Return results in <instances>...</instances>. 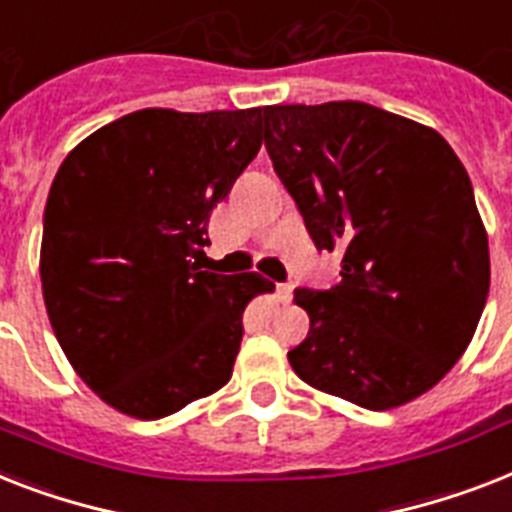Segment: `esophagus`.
<instances>
[{"label": "esophagus", "instance_id": "esophagus-1", "mask_svg": "<svg viewBox=\"0 0 512 512\" xmlns=\"http://www.w3.org/2000/svg\"><path fill=\"white\" fill-rule=\"evenodd\" d=\"M276 294H278V302H292L294 284H278Z\"/></svg>", "mask_w": 512, "mask_h": 512}]
</instances>
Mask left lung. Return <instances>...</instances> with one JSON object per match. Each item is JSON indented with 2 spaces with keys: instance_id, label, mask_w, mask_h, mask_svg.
Masks as SVG:
<instances>
[{
  "instance_id": "8db88e82",
  "label": "left lung",
  "mask_w": 512,
  "mask_h": 512,
  "mask_svg": "<svg viewBox=\"0 0 512 512\" xmlns=\"http://www.w3.org/2000/svg\"><path fill=\"white\" fill-rule=\"evenodd\" d=\"M265 149L342 281L297 289L305 384L368 410L421 397L458 363L489 294L471 178L434 128L365 102L263 107Z\"/></svg>"
}]
</instances>
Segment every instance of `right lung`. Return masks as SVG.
Returning <instances> with one entry per match:
<instances>
[{
    "instance_id": "add662e5",
    "label": "right lung",
    "mask_w": 512,
    "mask_h": 512,
    "mask_svg": "<svg viewBox=\"0 0 512 512\" xmlns=\"http://www.w3.org/2000/svg\"><path fill=\"white\" fill-rule=\"evenodd\" d=\"M263 147V107L136 110L78 144L44 207L41 289L78 376L144 421L218 392L234 373L260 273L191 260L207 220Z\"/></svg>"
}]
</instances>
